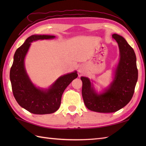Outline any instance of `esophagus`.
<instances>
[{"label": "esophagus", "mask_w": 146, "mask_h": 146, "mask_svg": "<svg viewBox=\"0 0 146 146\" xmlns=\"http://www.w3.org/2000/svg\"><path fill=\"white\" fill-rule=\"evenodd\" d=\"M78 71H79V72H80V73H82L83 72V68H82V67H80V68H79Z\"/></svg>", "instance_id": "1"}]
</instances>
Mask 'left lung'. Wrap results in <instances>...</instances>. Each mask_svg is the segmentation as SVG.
<instances>
[{"label":"left lung","mask_w":146,"mask_h":146,"mask_svg":"<svg viewBox=\"0 0 146 146\" xmlns=\"http://www.w3.org/2000/svg\"><path fill=\"white\" fill-rule=\"evenodd\" d=\"M112 38L119 45L120 60L109 87L102 94H98L90 80L86 77H81L84 104L88 109L97 112H115L125 107L132 98L138 78L134 49L122 36L113 34Z\"/></svg>","instance_id":"1"}]
</instances>
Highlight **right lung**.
<instances>
[{"label":"right lung","instance_id":"1","mask_svg":"<svg viewBox=\"0 0 146 146\" xmlns=\"http://www.w3.org/2000/svg\"><path fill=\"white\" fill-rule=\"evenodd\" d=\"M54 36L33 35L17 49L10 70L12 92L17 102L29 112L35 114H49L55 112L60 106L64 90L78 77L76 71L60 77L48 90L37 88L31 81L24 66V59L33 41L49 39Z\"/></svg>","mask_w":146,"mask_h":146}]
</instances>
